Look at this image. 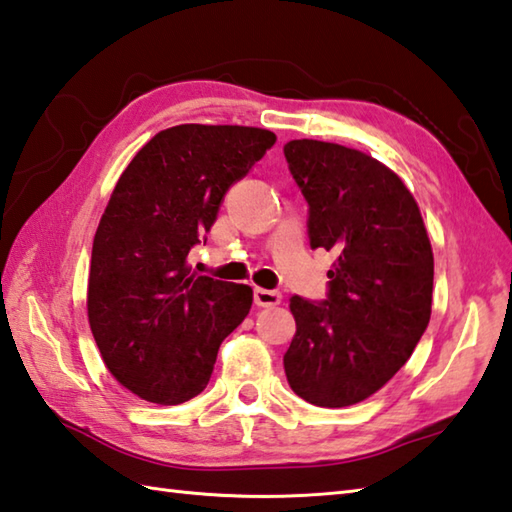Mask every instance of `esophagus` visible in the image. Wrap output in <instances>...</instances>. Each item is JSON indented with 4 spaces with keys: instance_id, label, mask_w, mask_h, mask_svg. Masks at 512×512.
<instances>
[{
    "instance_id": "34e87169",
    "label": "esophagus",
    "mask_w": 512,
    "mask_h": 512,
    "mask_svg": "<svg viewBox=\"0 0 512 512\" xmlns=\"http://www.w3.org/2000/svg\"><path fill=\"white\" fill-rule=\"evenodd\" d=\"M280 300H283V296H280L278 291L263 289V287L254 289V302L258 307H276L280 305Z\"/></svg>"
}]
</instances>
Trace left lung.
Instances as JSON below:
<instances>
[{
  "label": "left lung",
  "mask_w": 512,
  "mask_h": 512,
  "mask_svg": "<svg viewBox=\"0 0 512 512\" xmlns=\"http://www.w3.org/2000/svg\"><path fill=\"white\" fill-rule=\"evenodd\" d=\"M285 159L309 203L311 247L336 254L325 302L289 300L285 373L302 400L340 409L411 358L431 320L433 249L409 187L371 154L296 139Z\"/></svg>",
  "instance_id": "8db88e82"
}]
</instances>
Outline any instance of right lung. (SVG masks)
<instances>
[{"mask_svg":"<svg viewBox=\"0 0 512 512\" xmlns=\"http://www.w3.org/2000/svg\"><path fill=\"white\" fill-rule=\"evenodd\" d=\"M274 143L247 125H174L114 185L92 243L88 322L114 380L141 400L172 406L201 393L249 314L252 287L198 276L187 254Z\"/></svg>","mask_w":512,"mask_h":512,"instance_id":"obj_1","label":"right lung"}]
</instances>
